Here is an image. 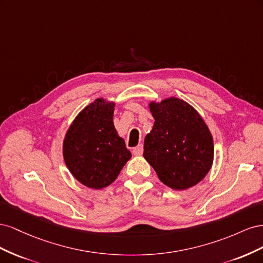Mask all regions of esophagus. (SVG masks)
I'll return each mask as SVG.
<instances>
[{"label":"esophagus","instance_id":"1","mask_svg":"<svg viewBox=\"0 0 263 263\" xmlns=\"http://www.w3.org/2000/svg\"><path fill=\"white\" fill-rule=\"evenodd\" d=\"M142 153H144V147H142V145H139L133 149V154L135 156H141Z\"/></svg>","mask_w":263,"mask_h":263}]
</instances>
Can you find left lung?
<instances>
[{
    "mask_svg": "<svg viewBox=\"0 0 263 263\" xmlns=\"http://www.w3.org/2000/svg\"><path fill=\"white\" fill-rule=\"evenodd\" d=\"M155 118L145 137L144 158L163 184L187 190L200 183L214 161L212 133L187 102L170 97L148 104Z\"/></svg>",
    "mask_w": 263,
    "mask_h": 263,
    "instance_id": "1",
    "label": "left lung"
}]
</instances>
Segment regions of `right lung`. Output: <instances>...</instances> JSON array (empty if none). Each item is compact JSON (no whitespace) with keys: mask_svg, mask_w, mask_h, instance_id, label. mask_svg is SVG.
Here are the masks:
<instances>
[{"mask_svg":"<svg viewBox=\"0 0 263 263\" xmlns=\"http://www.w3.org/2000/svg\"><path fill=\"white\" fill-rule=\"evenodd\" d=\"M114 108L113 101H93L76 116L63 139L67 168L76 180L93 190L112 184L132 158L114 126Z\"/></svg>","mask_w":263,"mask_h":263,"instance_id":"1","label":"right lung"}]
</instances>
